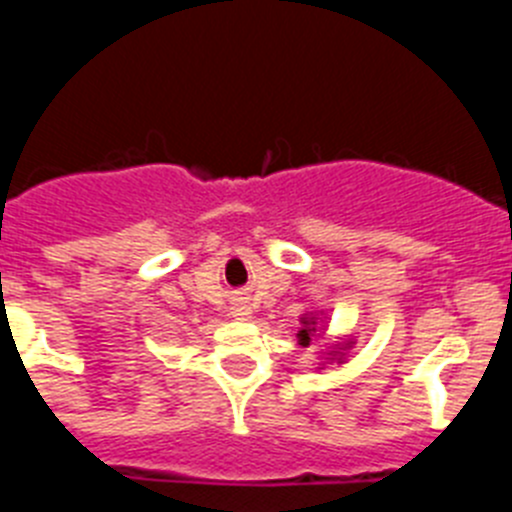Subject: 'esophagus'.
<instances>
[{
	"label": "esophagus",
	"instance_id": "1",
	"mask_svg": "<svg viewBox=\"0 0 512 512\" xmlns=\"http://www.w3.org/2000/svg\"><path fill=\"white\" fill-rule=\"evenodd\" d=\"M248 312H251V307H248L246 302H235V305H233V315H235V318H246Z\"/></svg>",
	"mask_w": 512,
	"mask_h": 512
}]
</instances>
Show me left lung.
I'll return each mask as SVG.
<instances>
[{"label":"left lung","instance_id":"1","mask_svg":"<svg viewBox=\"0 0 512 512\" xmlns=\"http://www.w3.org/2000/svg\"><path fill=\"white\" fill-rule=\"evenodd\" d=\"M312 330H315V328H302L300 333H297V338H300V346H310Z\"/></svg>","mask_w":512,"mask_h":512}]
</instances>
